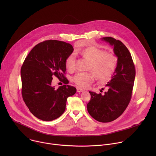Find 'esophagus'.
<instances>
[{"instance_id": "obj_1", "label": "esophagus", "mask_w": 156, "mask_h": 156, "mask_svg": "<svg viewBox=\"0 0 156 156\" xmlns=\"http://www.w3.org/2000/svg\"><path fill=\"white\" fill-rule=\"evenodd\" d=\"M76 91H77L78 93H81V92H83V91H84V90H83L82 89H81V88H80V87H77V88H76Z\"/></svg>"}]
</instances>
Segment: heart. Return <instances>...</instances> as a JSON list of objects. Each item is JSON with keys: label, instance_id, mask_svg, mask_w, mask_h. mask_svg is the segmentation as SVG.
Returning <instances> with one entry per match:
<instances>
[{"label": "heart", "instance_id": "1", "mask_svg": "<svg viewBox=\"0 0 156 156\" xmlns=\"http://www.w3.org/2000/svg\"><path fill=\"white\" fill-rule=\"evenodd\" d=\"M83 56L90 61L89 70L93 71L101 80H107L112 76L117 66V57L98 49L91 46L82 52ZM76 58L74 54H70L65 61L66 68L73 71L75 68ZM96 78L94 73H78L73 78V82L80 87H86Z\"/></svg>", "mask_w": 156, "mask_h": 156}]
</instances>
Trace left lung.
<instances>
[{
	"mask_svg": "<svg viewBox=\"0 0 156 156\" xmlns=\"http://www.w3.org/2000/svg\"><path fill=\"white\" fill-rule=\"evenodd\" d=\"M101 39L112 46L117 63L110 81L106 84L107 92L102 94L89 91L91 100L87 104V109L93 119L106 123L117 119L127 107L131 99L136 72L131 55L121 41L111 37Z\"/></svg>",
	"mask_w": 156,
	"mask_h": 156,
	"instance_id": "obj_1",
	"label": "left lung"
}]
</instances>
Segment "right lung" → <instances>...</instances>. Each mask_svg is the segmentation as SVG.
I'll return each instance as SVG.
<instances>
[{"label": "right lung", "mask_w": 156, "mask_h": 156, "mask_svg": "<svg viewBox=\"0 0 156 156\" xmlns=\"http://www.w3.org/2000/svg\"><path fill=\"white\" fill-rule=\"evenodd\" d=\"M73 48L65 42L49 40L35 46L26 57L21 69L22 96L30 112L37 119L52 121L65 110L66 99L74 95L76 89L69 85L55 88L52 76L64 78L65 61Z\"/></svg>", "instance_id": "1"}]
</instances>
